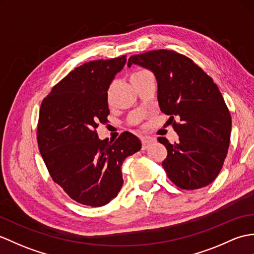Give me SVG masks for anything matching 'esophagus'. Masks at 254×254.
<instances>
[{
    "label": "esophagus",
    "instance_id": "obj_1",
    "mask_svg": "<svg viewBox=\"0 0 254 254\" xmlns=\"http://www.w3.org/2000/svg\"><path fill=\"white\" fill-rule=\"evenodd\" d=\"M154 139H150V138H143L141 139V147H143V149L145 150V149H147L148 148V147L154 143Z\"/></svg>",
    "mask_w": 254,
    "mask_h": 254
}]
</instances>
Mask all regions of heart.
Wrapping results in <instances>:
<instances>
[{
	"label": "heart",
	"mask_w": 254,
	"mask_h": 254,
	"mask_svg": "<svg viewBox=\"0 0 254 254\" xmlns=\"http://www.w3.org/2000/svg\"><path fill=\"white\" fill-rule=\"evenodd\" d=\"M140 72H143V71H137V72H135V73H133V74H132V76H133V75H136V74H138V73H140Z\"/></svg>",
	"instance_id": "heart-1"
}]
</instances>
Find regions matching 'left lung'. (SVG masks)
I'll use <instances>...</instances> for the list:
<instances>
[{
    "mask_svg": "<svg viewBox=\"0 0 254 254\" xmlns=\"http://www.w3.org/2000/svg\"><path fill=\"white\" fill-rule=\"evenodd\" d=\"M133 64L155 74L159 107L180 136L174 144L158 138L168 149L162 162L168 178L183 190L211 184L223 167L232 132L231 114L219 87L191 60L173 51L134 55L127 66Z\"/></svg>",
    "mask_w": 254,
    "mask_h": 254,
    "instance_id": "obj_1",
    "label": "left lung"
}]
</instances>
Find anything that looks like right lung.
Returning <instances> with one entry per match:
<instances>
[{"mask_svg":"<svg viewBox=\"0 0 254 254\" xmlns=\"http://www.w3.org/2000/svg\"><path fill=\"white\" fill-rule=\"evenodd\" d=\"M126 56L88 62L53 87L40 109L39 149L53 181L76 202L102 207L123 185L121 166L141 143L129 132L115 141L95 129L109 115L108 88Z\"/></svg>","mask_w":254,"mask_h":254,"instance_id":"right-lung-1","label":"right lung"}]
</instances>
